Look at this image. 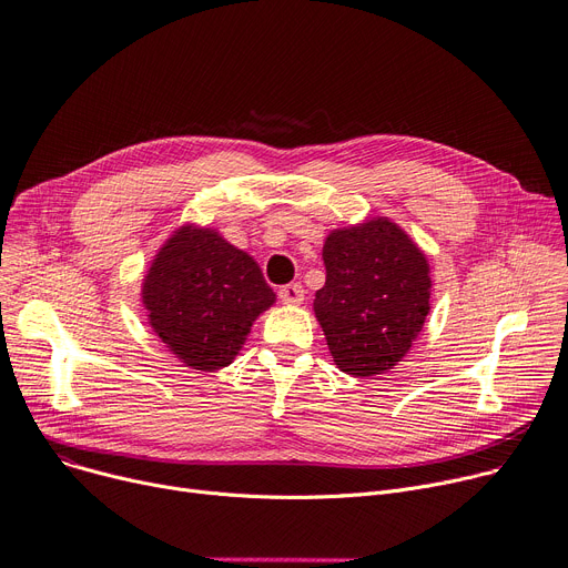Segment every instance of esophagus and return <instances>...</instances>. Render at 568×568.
Returning <instances> with one entry per match:
<instances>
[{"label":"esophagus","instance_id":"obj_1","mask_svg":"<svg viewBox=\"0 0 568 568\" xmlns=\"http://www.w3.org/2000/svg\"><path fill=\"white\" fill-rule=\"evenodd\" d=\"M304 287H301L298 283H290V285H283L281 290H278V296H281V301L283 304H287V306H298L301 301H304Z\"/></svg>","mask_w":568,"mask_h":568}]
</instances>
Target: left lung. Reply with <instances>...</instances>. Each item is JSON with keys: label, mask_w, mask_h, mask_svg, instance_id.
Wrapping results in <instances>:
<instances>
[{"label": "left lung", "mask_w": 568, "mask_h": 568, "mask_svg": "<svg viewBox=\"0 0 568 568\" xmlns=\"http://www.w3.org/2000/svg\"><path fill=\"white\" fill-rule=\"evenodd\" d=\"M326 283L315 317L335 365L354 376L393 369L429 313V262L397 223L367 219L324 242Z\"/></svg>", "instance_id": "1"}]
</instances>
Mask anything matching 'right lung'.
<instances>
[{
	"mask_svg": "<svg viewBox=\"0 0 568 568\" xmlns=\"http://www.w3.org/2000/svg\"><path fill=\"white\" fill-rule=\"evenodd\" d=\"M141 294L169 352L201 372L231 365L257 315L276 301L248 253L192 223L160 248Z\"/></svg>",
	"mask_w": 568,
	"mask_h": 568,
	"instance_id": "add662e5",
	"label": "right lung"
}]
</instances>
